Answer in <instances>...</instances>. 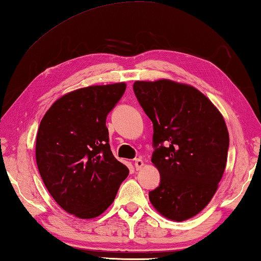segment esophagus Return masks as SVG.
<instances>
[{"label": "esophagus", "instance_id": "obj_1", "mask_svg": "<svg viewBox=\"0 0 261 261\" xmlns=\"http://www.w3.org/2000/svg\"><path fill=\"white\" fill-rule=\"evenodd\" d=\"M143 166H144L143 160H141V159H136V160H135V167H136V169L139 170V169H141V168H143Z\"/></svg>", "mask_w": 261, "mask_h": 261}]
</instances>
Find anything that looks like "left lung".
<instances>
[{
  "mask_svg": "<svg viewBox=\"0 0 261 261\" xmlns=\"http://www.w3.org/2000/svg\"><path fill=\"white\" fill-rule=\"evenodd\" d=\"M134 92L153 123L152 162L160 184L149 191V201L168 219L188 220L205 208L222 178L226 122L201 92L185 84L136 82Z\"/></svg>",
  "mask_w": 261,
  "mask_h": 261,
  "instance_id": "obj_1",
  "label": "left lung"
}]
</instances>
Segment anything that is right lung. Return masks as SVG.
Segmentation results:
<instances>
[{
    "instance_id": "obj_1",
    "label": "right lung",
    "mask_w": 261,
    "mask_h": 261,
    "mask_svg": "<svg viewBox=\"0 0 261 261\" xmlns=\"http://www.w3.org/2000/svg\"><path fill=\"white\" fill-rule=\"evenodd\" d=\"M124 83L79 88L53 103L40 122L35 158L54 200L77 218H96L112 205L127 167L113 155L106 120Z\"/></svg>"
}]
</instances>
